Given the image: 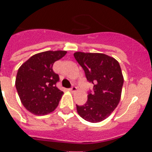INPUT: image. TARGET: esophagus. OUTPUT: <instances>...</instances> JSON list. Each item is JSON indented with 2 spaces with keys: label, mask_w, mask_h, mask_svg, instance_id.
Returning a JSON list of instances; mask_svg holds the SVG:
<instances>
[{
  "label": "esophagus",
  "mask_w": 152,
  "mask_h": 152,
  "mask_svg": "<svg viewBox=\"0 0 152 152\" xmlns=\"http://www.w3.org/2000/svg\"><path fill=\"white\" fill-rule=\"evenodd\" d=\"M69 91H70V92L72 93H74V92H76V91H77V88L76 87H75V86H72L71 88H69Z\"/></svg>",
  "instance_id": "1"
}]
</instances>
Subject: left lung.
Segmentation results:
<instances>
[{
    "label": "left lung",
    "instance_id": "obj_1",
    "mask_svg": "<svg viewBox=\"0 0 152 152\" xmlns=\"http://www.w3.org/2000/svg\"><path fill=\"white\" fill-rule=\"evenodd\" d=\"M74 57L84 70L93 93L83 106L76 105L77 113L87 121L100 122L110 115L121 99L124 83L122 72L113 57L99 53H74Z\"/></svg>",
    "mask_w": 152,
    "mask_h": 152
}]
</instances>
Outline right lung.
Returning <instances> with one entry per match:
<instances>
[{"instance_id": "1", "label": "right lung", "mask_w": 152, "mask_h": 152, "mask_svg": "<svg viewBox=\"0 0 152 152\" xmlns=\"http://www.w3.org/2000/svg\"><path fill=\"white\" fill-rule=\"evenodd\" d=\"M64 50L45 51L33 55L18 69L15 88L25 108L35 115H46L57 108L64 94L56 87L59 76L53 64Z\"/></svg>"}]
</instances>
